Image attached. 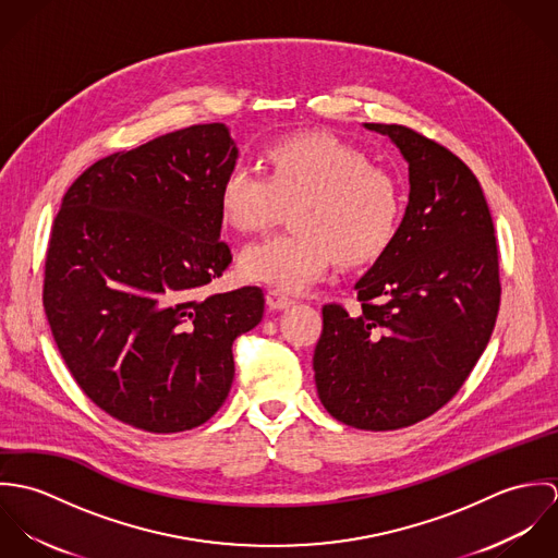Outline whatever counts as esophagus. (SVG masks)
Listing matches in <instances>:
<instances>
[{
    "instance_id": "obj_1",
    "label": "esophagus",
    "mask_w": 558,
    "mask_h": 558,
    "mask_svg": "<svg viewBox=\"0 0 558 558\" xmlns=\"http://www.w3.org/2000/svg\"><path fill=\"white\" fill-rule=\"evenodd\" d=\"M266 303H268V307L270 310H286V307H290L294 301L288 296V294H283V292H279V290H268L266 292Z\"/></svg>"
}]
</instances>
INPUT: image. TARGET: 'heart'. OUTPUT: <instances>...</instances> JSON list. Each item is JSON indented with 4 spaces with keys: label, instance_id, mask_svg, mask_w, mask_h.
Instances as JSON below:
<instances>
[{
    "label": "heart",
    "instance_id": "b5f03b06",
    "mask_svg": "<svg viewBox=\"0 0 558 558\" xmlns=\"http://www.w3.org/2000/svg\"><path fill=\"white\" fill-rule=\"evenodd\" d=\"M219 204L240 232H262L290 213L288 234L248 244L240 255L244 279L279 292L319 281L335 257L356 266L378 257L398 228V182L372 159L330 135H294L266 150V173L248 162L230 167Z\"/></svg>",
    "mask_w": 558,
    "mask_h": 558
}]
</instances>
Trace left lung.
I'll return each instance as SVG.
<instances>
[{
  "instance_id": "1",
  "label": "left lung",
  "mask_w": 558,
  "mask_h": 558,
  "mask_svg": "<svg viewBox=\"0 0 558 558\" xmlns=\"http://www.w3.org/2000/svg\"><path fill=\"white\" fill-rule=\"evenodd\" d=\"M408 160L403 221L356 281L359 314L322 307L314 352L319 401L369 432L414 425L462 389L500 305L498 248L469 165L403 124H365Z\"/></svg>"
}]
</instances>
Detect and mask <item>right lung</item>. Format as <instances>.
I'll return each mask as SVG.
<instances>
[{"mask_svg":"<svg viewBox=\"0 0 558 558\" xmlns=\"http://www.w3.org/2000/svg\"><path fill=\"white\" fill-rule=\"evenodd\" d=\"M226 124H195L96 160L53 221L43 305L81 391L153 434L206 423L234 380V339L264 292L199 296L232 262L221 182L236 165Z\"/></svg>","mask_w":558,"mask_h":558,"instance_id":"obj_1","label":"right lung"}]
</instances>
